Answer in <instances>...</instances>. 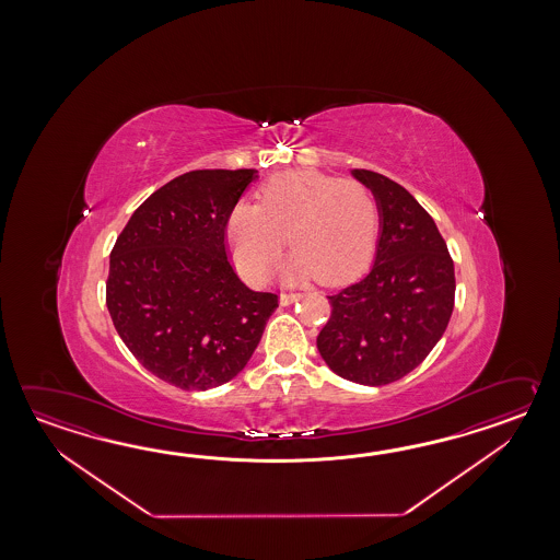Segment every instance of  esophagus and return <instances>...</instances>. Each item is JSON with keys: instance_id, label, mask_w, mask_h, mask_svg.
I'll return each mask as SVG.
<instances>
[{"instance_id": "34e87169", "label": "esophagus", "mask_w": 560, "mask_h": 560, "mask_svg": "<svg viewBox=\"0 0 560 560\" xmlns=\"http://www.w3.org/2000/svg\"><path fill=\"white\" fill-rule=\"evenodd\" d=\"M298 300H300V294H285V292L280 294V304L282 306H290V304H294Z\"/></svg>"}]
</instances>
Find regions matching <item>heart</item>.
I'll use <instances>...</instances> for the list:
<instances>
[{"label":"heart","instance_id":"b5f03b06","mask_svg":"<svg viewBox=\"0 0 560 560\" xmlns=\"http://www.w3.org/2000/svg\"><path fill=\"white\" fill-rule=\"evenodd\" d=\"M228 244L242 276L266 280L285 238L294 248L284 275L338 284L360 275L376 248L378 203L358 179L294 170L268 179L258 206L240 203L228 218Z\"/></svg>","mask_w":560,"mask_h":560}]
</instances>
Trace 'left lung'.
<instances>
[{"mask_svg":"<svg viewBox=\"0 0 560 560\" xmlns=\"http://www.w3.org/2000/svg\"><path fill=\"white\" fill-rule=\"evenodd\" d=\"M381 215L376 258L369 275L338 290L316 346L346 381L384 386L429 357L454 308V264L429 212L394 179L352 170Z\"/></svg>","mask_w":560,"mask_h":560,"instance_id":"obj_1","label":"left lung"}]
</instances>
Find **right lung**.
<instances>
[{
    "label": "right lung",
    "instance_id": "obj_1",
    "mask_svg": "<svg viewBox=\"0 0 560 560\" xmlns=\"http://www.w3.org/2000/svg\"><path fill=\"white\" fill-rule=\"evenodd\" d=\"M256 170H194L131 214L109 254L106 304L143 369L208 390L248 364L278 296L254 292L226 254V224Z\"/></svg>",
    "mask_w": 560,
    "mask_h": 560
}]
</instances>
